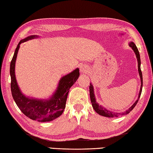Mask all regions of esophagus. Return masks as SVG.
Here are the masks:
<instances>
[{
    "instance_id": "34e87169",
    "label": "esophagus",
    "mask_w": 153,
    "mask_h": 153,
    "mask_svg": "<svg viewBox=\"0 0 153 153\" xmlns=\"http://www.w3.org/2000/svg\"><path fill=\"white\" fill-rule=\"evenodd\" d=\"M80 69V72L81 73H85L88 70V68L85 65H82L79 68Z\"/></svg>"
}]
</instances>
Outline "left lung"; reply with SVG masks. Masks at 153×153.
I'll return each instance as SVG.
<instances>
[{
	"label": "left lung",
	"mask_w": 153,
	"mask_h": 153,
	"mask_svg": "<svg viewBox=\"0 0 153 153\" xmlns=\"http://www.w3.org/2000/svg\"><path fill=\"white\" fill-rule=\"evenodd\" d=\"M129 46L133 49L134 51V52L135 53V55L137 59V62H138V70H139V74L140 77V82H141V85H140V91L139 94V97L138 100H137L134 103V104L131 106L129 109H127L126 111L122 112V113H115V112H112L111 111L107 110V109L105 108V107H102L101 105H100L97 102H96V100H95V96L94 95V86L90 83V86H89V95H90V99H91V102L92 104V107L94 109L95 111V112L97 113L99 115H102L104 117H117L121 116V115H127L128 113H129L131 111H132L134 107L136 106V105L138 102L140 96V94H141L142 92V88H143V76H142V71L141 70H140V54L139 52V50L137 49V48L136 46V45L134 44V42H131L128 44Z\"/></svg>",
	"instance_id": "obj_1"
}]
</instances>
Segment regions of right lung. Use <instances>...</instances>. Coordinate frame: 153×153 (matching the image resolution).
<instances>
[{
    "instance_id": "right-lung-1",
    "label": "right lung",
    "mask_w": 153,
    "mask_h": 153,
    "mask_svg": "<svg viewBox=\"0 0 153 153\" xmlns=\"http://www.w3.org/2000/svg\"><path fill=\"white\" fill-rule=\"evenodd\" d=\"M38 37L36 35L30 36L20 40L17 45L10 62V88L12 95L15 103L24 114L32 120L39 122H48L58 118L62 114L65 107L70 88L78 79L79 70L78 68H76L72 72L62 77L59 80L56 92L48 100H37L26 97L20 91L17 84L15 77V64L20 44Z\"/></svg>"
}]
</instances>
